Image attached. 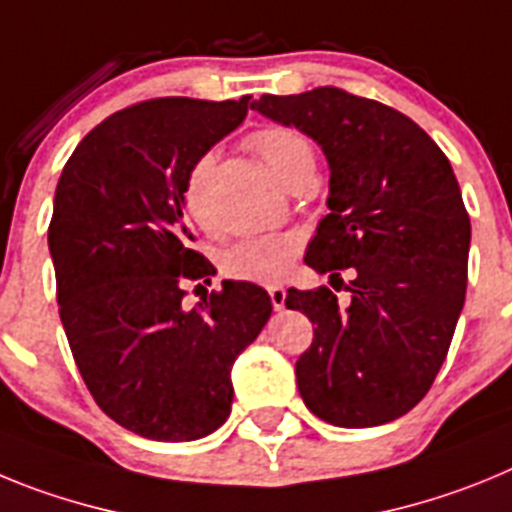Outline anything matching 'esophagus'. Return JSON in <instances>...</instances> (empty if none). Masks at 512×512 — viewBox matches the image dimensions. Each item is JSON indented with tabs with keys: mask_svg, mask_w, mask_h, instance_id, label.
Masks as SVG:
<instances>
[{
	"mask_svg": "<svg viewBox=\"0 0 512 512\" xmlns=\"http://www.w3.org/2000/svg\"><path fill=\"white\" fill-rule=\"evenodd\" d=\"M269 297H271V305H274V310H284V300H287V289L279 287V284H274V287H269Z\"/></svg>",
	"mask_w": 512,
	"mask_h": 512,
	"instance_id": "1",
	"label": "esophagus"
}]
</instances>
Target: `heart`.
I'll list each match as a JSON object with an SVG mask.
<instances>
[{
	"mask_svg": "<svg viewBox=\"0 0 512 512\" xmlns=\"http://www.w3.org/2000/svg\"><path fill=\"white\" fill-rule=\"evenodd\" d=\"M251 146L256 148L271 174L277 176L284 187H292L297 179L307 174H315V151L310 140L292 128H266L251 138ZM212 171V156H202L194 161L189 169L187 182H184V210L194 223L202 228H210V212H207V179ZM302 241L295 233H266L251 235L246 241L235 243L225 253L223 266L230 277L246 279V282L274 284L284 277L292 266V261L300 253Z\"/></svg>",
	"mask_w": 512,
	"mask_h": 512,
	"instance_id": "heart-1",
	"label": "heart"
}]
</instances>
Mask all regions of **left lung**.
<instances>
[{
  "mask_svg": "<svg viewBox=\"0 0 512 512\" xmlns=\"http://www.w3.org/2000/svg\"><path fill=\"white\" fill-rule=\"evenodd\" d=\"M297 128L328 158V215L305 264L343 282L289 289L312 343L297 359V390L320 420L372 428L413 410L449 354L467 295L472 225L449 158L410 117L336 87L264 94L251 104Z\"/></svg>",
  "mask_w": 512,
  "mask_h": 512,
  "instance_id": "left-lung-1",
  "label": "left lung"
}]
</instances>
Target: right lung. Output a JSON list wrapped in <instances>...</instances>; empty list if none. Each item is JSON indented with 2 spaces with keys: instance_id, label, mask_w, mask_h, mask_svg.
<instances>
[{
  "instance_id": "add662e5",
  "label": "right lung",
  "mask_w": 512,
  "mask_h": 512,
  "mask_svg": "<svg viewBox=\"0 0 512 512\" xmlns=\"http://www.w3.org/2000/svg\"><path fill=\"white\" fill-rule=\"evenodd\" d=\"M248 107L133 104L99 122L58 179L48 248L71 354L99 408L151 441H197L228 420L233 361L271 315L266 289L233 279L184 307V282L215 274L192 248L184 182Z\"/></svg>"
}]
</instances>
